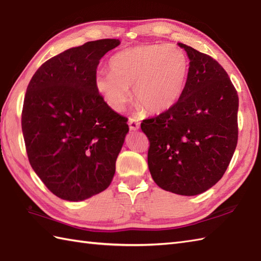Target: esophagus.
Instances as JSON below:
<instances>
[{"mask_svg":"<svg viewBox=\"0 0 261 261\" xmlns=\"http://www.w3.org/2000/svg\"><path fill=\"white\" fill-rule=\"evenodd\" d=\"M129 127L132 131L138 130L140 127V121L136 118H130L129 119Z\"/></svg>","mask_w":261,"mask_h":261,"instance_id":"esophagus-1","label":"esophagus"}]
</instances>
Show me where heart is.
<instances>
[{"mask_svg":"<svg viewBox=\"0 0 261 261\" xmlns=\"http://www.w3.org/2000/svg\"><path fill=\"white\" fill-rule=\"evenodd\" d=\"M111 73L95 77V87L110 108L122 111L131 101L130 87L139 107L162 113L178 101L188 74V59L174 45H143L124 49L109 60Z\"/></svg>","mask_w":261,"mask_h":261,"instance_id":"heart-1","label":"heart"}]
</instances>
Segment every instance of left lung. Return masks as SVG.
<instances>
[{"instance_id":"obj_1","label":"left lung","mask_w":261,"mask_h":261,"mask_svg":"<svg viewBox=\"0 0 261 261\" xmlns=\"http://www.w3.org/2000/svg\"><path fill=\"white\" fill-rule=\"evenodd\" d=\"M190 58L187 81L178 101L142 121L150 147L148 166L165 191L194 196L224 175L238 142L239 97L215 59L184 43Z\"/></svg>"}]
</instances>
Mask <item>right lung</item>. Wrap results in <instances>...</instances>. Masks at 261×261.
I'll return each mask as SVG.
<instances>
[{"label":"right lung","instance_id":"add662e5","mask_svg":"<svg viewBox=\"0 0 261 261\" xmlns=\"http://www.w3.org/2000/svg\"><path fill=\"white\" fill-rule=\"evenodd\" d=\"M119 39L88 41L43 63L27 87L21 125L32 169L71 202L107 190L129 132L95 87L96 68Z\"/></svg>","mask_w":261,"mask_h":261}]
</instances>
